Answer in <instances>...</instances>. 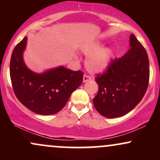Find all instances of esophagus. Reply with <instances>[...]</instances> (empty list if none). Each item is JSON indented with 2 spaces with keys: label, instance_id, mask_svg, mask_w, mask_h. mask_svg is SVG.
Here are the masks:
<instances>
[{
  "label": "esophagus",
  "instance_id": "34e87169",
  "mask_svg": "<svg viewBox=\"0 0 160 160\" xmlns=\"http://www.w3.org/2000/svg\"><path fill=\"white\" fill-rule=\"evenodd\" d=\"M92 80V78L90 76H89V75H87V74H84L83 82H87V81H89V80Z\"/></svg>",
  "mask_w": 160,
  "mask_h": 160
}]
</instances>
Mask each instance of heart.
Returning a JSON list of instances; mask_svg holds the SVG:
<instances>
[{"instance_id":"1","label":"heart","mask_w":160,"mask_h":160,"mask_svg":"<svg viewBox=\"0 0 160 160\" xmlns=\"http://www.w3.org/2000/svg\"><path fill=\"white\" fill-rule=\"evenodd\" d=\"M99 45L86 47L83 52L86 56H90L86 61V67L92 72H99L107 67L111 58L112 51L111 49L106 48L102 50Z\"/></svg>"}]
</instances>
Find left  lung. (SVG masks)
Masks as SVG:
<instances>
[{
	"mask_svg": "<svg viewBox=\"0 0 160 160\" xmlns=\"http://www.w3.org/2000/svg\"><path fill=\"white\" fill-rule=\"evenodd\" d=\"M98 92L93 98L95 109L107 118L122 117L142 100L148 89L150 66L148 53L134 34L130 48L115 58L104 72L95 75Z\"/></svg>",
	"mask_w": 160,
	"mask_h": 160,
	"instance_id": "8db88e82",
	"label": "left lung"
}]
</instances>
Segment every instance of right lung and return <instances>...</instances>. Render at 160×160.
<instances>
[{
    "label": "right lung",
    "instance_id": "1",
    "mask_svg": "<svg viewBox=\"0 0 160 160\" xmlns=\"http://www.w3.org/2000/svg\"><path fill=\"white\" fill-rule=\"evenodd\" d=\"M27 38L16 46L11 56L10 74L16 98L29 110L41 115L55 114L82 83L83 72L58 67L36 74L25 66L22 53Z\"/></svg>",
    "mask_w": 160,
    "mask_h": 160
}]
</instances>
